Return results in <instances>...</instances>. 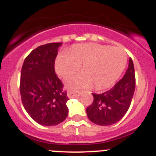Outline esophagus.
<instances>
[{
	"label": "esophagus",
	"instance_id": "34e87169",
	"mask_svg": "<svg viewBox=\"0 0 156 156\" xmlns=\"http://www.w3.org/2000/svg\"><path fill=\"white\" fill-rule=\"evenodd\" d=\"M80 95V91H73V90H68L67 91V96L69 98H72L78 97Z\"/></svg>",
	"mask_w": 156,
	"mask_h": 156
}]
</instances>
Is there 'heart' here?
Instances as JSON below:
<instances>
[{
	"mask_svg": "<svg viewBox=\"0 0 156 156\" xmlns=\"http://www.w3.org/2000/svg\"><path fill=\"white\" fill-rule=\"evenodd\" d=\"M80 66V73L66 79L72 89L93 87L96 90L112 86L126 65V55L122 49L98 44H81L72 47L68 52H60L55 62V69L60 76H66Z\"/></svg>",
	"mask_w": 156,
	"mask_h": 156,
	"instance_id": "heart-1",
	"label": "heart"
}]
</instances>
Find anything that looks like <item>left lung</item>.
<instances>
[{
	"label": "left lung",
	"instance_id": "obj_1",
	"mask_svg": "<svg viewBox=\"0 0 156 156\" xmlns=\"http://www.w3.org/2000/svg\"><path fill=\"white\" fill-rule=\"evenodd\" d=\"M134 90V67L129 58L126 73L113 87L100 94H92L94 101L86 110L88 119L100 126L116 123L129 109Z\"/></svg>",
	"mask_w": 156,
	"mask_h": 156
}]
</instances>
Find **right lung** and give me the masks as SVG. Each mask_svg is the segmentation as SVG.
<instances>
[{
  "label": "right lung",
  "mask_w": 156,
  "mask_h": 156,
  "mask_svg": "<svg viewBox=\"0 0 156 156\" xmlns=\"http://www.w3.org/2000/svg\"><path fill=\"white\" fill-rule=\"evenodd\" d=\"M62 43L38 47L26 58L20 80L22 102L27 113L42 126H55L68 115L69 100L55 72V61Z\"/></svg>",
  "instance_id": "obj_1"
}]
</instances>
